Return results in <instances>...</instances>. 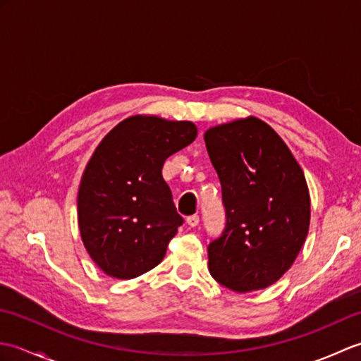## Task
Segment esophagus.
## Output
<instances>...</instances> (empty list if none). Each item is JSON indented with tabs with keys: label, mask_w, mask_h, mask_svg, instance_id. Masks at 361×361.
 I'll use <instances>...</instances> for the list:
<instances>
[{
	"label": "esophagus",
	"mask_w": 361,
	"mask_h": 361,
	"mask_svg": "<svg viewBox=\"0 0 361 361\" xmlns=\"http://www.w3.org/2000/svg\"><path fill=\"white\" fill-rule=\"evenodd\" d=\"M186 224L190 226V228H195L198 224H200V217L198 216H190L186 219Z\"/></svg>",
	"instance_id": "esophagus-1"
}]
</instances>
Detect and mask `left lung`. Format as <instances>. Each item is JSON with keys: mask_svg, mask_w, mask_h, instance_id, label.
<instances>
[{"mask_svg": "<svg viewBox=\"0 0 361 361\" xmlns=\"http://www.w3.org/2000/svg\"><path fill=\"white\" fill-rule=\"evenodd\" d=\"M204 142L226 211L224 233L208 247L209 273L237 293L270 287L293 265L309 233L302 169L255 116L211 127Z\"/></svg>", "mask_w": 361, "mask_h": 361, "instance_id": "8db88e82", "label": "left lung"}]
</instances>
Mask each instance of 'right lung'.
<instances>
[{"label": "right lung", "instance_id": "obj_1", "mask_svg": "<svg viewBox=\"0 0 361 361\" xmlns=\"http://www.w3.org/2000/svg\"><path fill=\"white\" fill-rule=\"evenodd\" d=\"M195 137L190 121L136 114L99 142L80 180L78 220L90 257L105 274L133 279L163 260L183 219L161 169Z\"/></svg>", "mask_w": 361, "mask_h": 361}]
</instances>
